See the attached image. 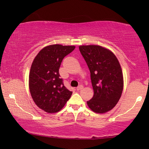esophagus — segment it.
<instances>
[{
  "instance_id": "1",
  "label": "esophagus",
  "mask_w": 149,
  "mask_h": 149,
  "mask_svg": "<svg viewBox=\"0 0 149 149\" xmlns=\"http://www.w3.org/2000/svg\"><path fill=\"white\" fill-rule=\"evenodd\" d=\"M83 85H79V86L77 87V91L81 90V89H83Z\"/></svg>"
}]
</instances>
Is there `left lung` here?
Instances as JSON below:
<instances>
[{
    "label": "left lung",
    "mask_w": 149,
    "mask_h": 149,
    "mask_svg": "<svg viewBox=\"0 0 149 149\" xmlns=\"http://www.w3.org/2000/svg\"><path fill=\"white\" fill-rule=\"evenodd\" d=\"M79 48L90 71L93 89L87 106L94 113H107L115 107L123 91V76L119 60L104 47L90 45Z\"/></svg>",
    "instance_id": "obj_1"
}]
</instances>
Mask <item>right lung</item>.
<instances>
[{
    "label": "right lung",
    "instance_id": "obj_1",
    "mask_svg": "<svg viewBox=\"0 0 149 149\" xmlns=\"http://www.w3.org/2000/svg\"><path fill=\"white\" fill-rule=\"evenodd\" d=\"M75 46L55 44L45 47L32 63L29 89L36 105L47 113L59 112L70 99L69 91L60 78L59 68L64 58Z\"/></svg>",
    "mask_w": 149,
    "mask_h": 149
}]
</instances>
